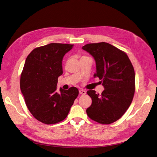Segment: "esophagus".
<instances>
[{
    "label": "esophagus",
    "mask_w": 157,
    "mask_h": 157,
    "mask_svg": "<svg viewBox=\"0 0 157 157\" xmlns=\"http://www.w3.org/2000/svg\"><path fill=\"white\" fill-rule=\"evenodd\" d=\"M79 94H83V95L86 94V91H85L83 90H79Z\"/></svg>",
    "instance_id": "1"
}]
</instances>
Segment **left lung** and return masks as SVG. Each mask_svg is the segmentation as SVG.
Listing matches in <instances>:
<instances>
[{"label":"left lung","instance_id":"1","mask_svg":"<svg viewBox=\"0 0 157 157\" xmlns=\"http://www.w3.org/2000/svg\"><path fill=\"white\" fill-rule=\"evenodd\" d=\"M82 49L94 58L96 65L94 77L101 79L105 88L101 95L94 90L87 91L92 99L87 115L99 123H112L124 115L133 100L135 90L133 66L124 52L107 42L88 44Z\"/></svg>","mask_w":157,"mask_h":157}]
</instances>
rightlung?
<instances>
[{"label":"right lung","mask_w":157,"mask_h":157,"mask_svg":"<svg viewBox=\"0 0 157 157\" xmlns=\"http://www.w3.org/2000/svg\"><path fill=\"white\" fill-rule=\"evenodd\" d=\"M73 44L51 43L36 48L27 57L21 75L20 88L33 116L46 124L64 120L78 97L75 87L57 91L63 74L62 61Z\"/></svg>","instance_id":"1"}]
</instances>
